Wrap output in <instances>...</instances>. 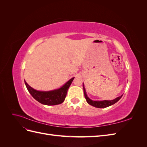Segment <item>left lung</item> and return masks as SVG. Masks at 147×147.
<instances>
[{
    "label": "left lung",
    "mask_w": 147,
    "mask_h": 147,
    "mask_svg": "<svg viewBox=\"0 0 147 147\" xmlns=\"http://www.w3.org/2000/svg\"><path fill=\"white\" fill-rule=\"evenodd\" d=\"M83 91H84V97H85V99L87 101L88 103L92 105V106H94L95 107L97 108H105V107H109L110 105H112L116 103L121 98L122 96L118 97L117 98L115 99L114 100H102V101H94V100H91L89 97L87 96L86 94V91H85V88L84 87V85L83 84Z\"/></svg>",
    "instance_id": "1"
}]
</instances>
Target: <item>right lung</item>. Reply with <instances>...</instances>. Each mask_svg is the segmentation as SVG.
<instances>
[{
  "label": "right lung",
  "mask_w": 147,
  "mask_h": 147,
  "mask_svg": "<svg viewBox=\"0 0 147 147\" xmlns=\"http://www.w3.org/2000/svg\"><path fill=\"white\" fill-rule=\"evenodd\" d=\"M74 77L71 78L64 85L56 90L51 91H39L31 88L24 80L28 91L34 98L40 103L47 105H55L60 104L64 101L69 88L72 83Z\"/></svg>",
  "instance_id": "obj_1"
}]
</instances>
